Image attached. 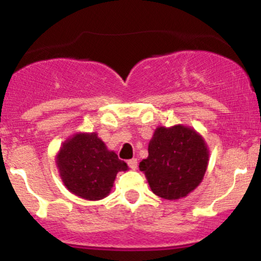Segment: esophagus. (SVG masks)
Masks as SVG:
<instances>
[{
    "label": "esophagus",
    "instance_id": "esophagus-1",
    "mask_svg": "<svg viewBox=\"0 0 261 261\" xmlns=\"http://www.w3.org/2000/svg\"><path fill=\"white\" fill-rule=\"evenodd\" d=\"M127 164H128V167H130V168L133 169V170L137 169V166H139V163H137V160H136V158H133V160L128 161V162H127Z\"/></svg>",
    "mask_w": 261,
    "mask_h": 261
}]
</instances>
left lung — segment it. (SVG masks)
<instances>
[{
    "instance_id": "obj_1",
    "label": "left lung",
    "mask_w": 261,
    "mask_h": 261,
    "mask_svg": "<svg viewBox=\"0 0 261 261\" xmlns=\"http://www.w3.org/2000/svg\"><path fill=\"white\" fill-rule=\"evenodd\" d=\"M208 164V148L194 128L175 125L155 128L148 157L140 162L149 188L157 196L178 200L199 187Z\"/></svg>"
}]
</instances>
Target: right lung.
<instances>
[{
	"mask_svg": "<svg viewBox=\"0 0 261 261\" xmlns=\"http://www.w3.org/2000/svg\"><path fill=\"white\" fill-rule=\"evenodd\" d=\"M56 166L65 187L91 201L109 195L116 174L128 169L95 133H80L66 140L56 155Z\"/></svg>",
	"mask_w": 261,
	"mask_h": 261,
	"instance_id": "right-lung-1",
	"label": "right lung"
}]
</instances>
